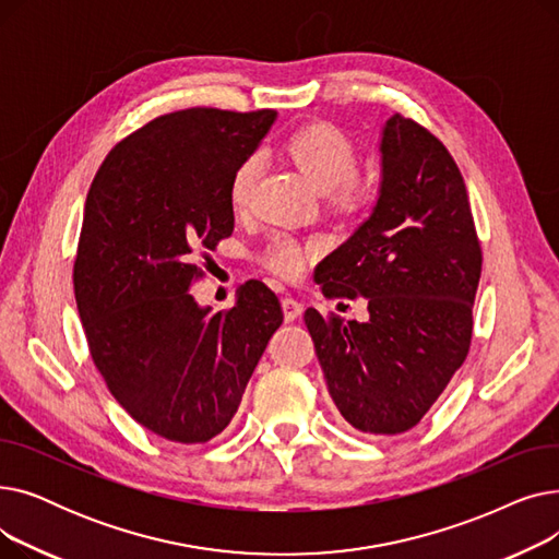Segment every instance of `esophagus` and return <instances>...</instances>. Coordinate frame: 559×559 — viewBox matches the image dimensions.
Segmentation results:
<instances>
[{
	"label": "esophagus",
	"mask_w": 559,
	"mask_h": 559,
	"mask_svg": "<svg viewBox=\"0 0 559 559\" xmlns=\"http://www.w3.org/2000/svg\"><path fill=\"white\" fill-rule=\"evenodd\" d=\"M283 314H285V321H295L297 317H301L304 312V304L297 301L295 297H283Z\"/></svg>",
	"instance_id": "34e87169"
}]
</instances>
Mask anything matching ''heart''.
<instances>
[{
  "label": "heart",
  "instance_id": "heart-1",
  "mask_svg": "<svg viewBox=\"0 0 559 559\" xmlns=\"http://www.w3.org/2000/svg\"><path fill=\"white\" fill-rule=\"evenodd\" d=\"M289 158L295 160L308 179L326 192L331 209L342 213H358L371 201L373 186L367 176L358 174V152L350 138L329 122H312L292 133L285 142ZM260 154L247 156L235 167L228 183V201L235 213H249L260 179ZM319 253L317 242L299 245L289 235H276L262 253V262L283 278H299L310 258Z\"/></svg>",
  "mask_w": 559,
  "mask_h": 559
}]
</instances>
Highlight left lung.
<instances>
[{"label": "left lung", "instance_id": "8db88e82", "mask_svg": "<svg viewBox=\"0 0 559 559\" xmlns=\"http://www.w3.org/2000/svg\"><path fill=\"white\" fill-rule=\"evenodd\" d=\"M371 217L319 262L329 299H367L365 324L304 319L346 424L369 437L415 428L468 356L483 249L462 174L442 140L392 115Z\"/></svg>", "mask_w": 559, "mask_h": 559}]
</instances>
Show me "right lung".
<instances>
[{"mask_svg":"<svg viewBox=\"0 0 559 559\" xmlns=\"http://www.w3.org/2000/svg\"><path fill=\"white\" fill-rule=\"evenodd\" d=\"M274 117L160 115L112 146L85 199L72 278L87 348L115 401L169 442L205 444L230 424L283 324L262 281L219 312L190 295L197 258L233 233L230 176Z\"/></svg>","mask_w":559,"mask_h":559,"instance_id":"add662e5","label":"right lung"}]
</instances>
